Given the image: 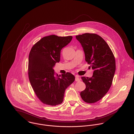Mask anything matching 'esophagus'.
Instances as JSON below:
<instances>
[{"instance_id":"34e87169","label":"esophagus","mask_w":134,"mask_h":134,"mask_svg":"<svg viewBox=\"0 0 134 134\" xmlns=\"http://www.w3.org/2000/svg\"><path fill=\"white\" fill-rule=\"evenodd\" d=\"M80 80V79L79 76L76 75V76H75V81H79Z\"/></svg>"}]
</instances>
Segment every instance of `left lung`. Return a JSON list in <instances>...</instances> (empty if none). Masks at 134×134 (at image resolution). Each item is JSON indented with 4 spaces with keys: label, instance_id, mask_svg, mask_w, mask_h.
Wrapping results in <instances>:
<instances>
[{
    "label": "left lung",
    "instance_id": "1",
    "mask_svg": "<svg viewBox=\"0 0 134 134\" xmlns=\"http://www.w3.org/2000/svg\"><path fill=\"white\" fill-rule=\"evenodd\" d=\"M76 38L83 48L86 61L94 71L91 77H81L86 88L80 94L85 102L94 103L104 97L112 85L115 56L106 41L96 34L86 33Z\"/></svg>",
    "mask_w": 134,
    "mask_h": 134
}]
</instances>
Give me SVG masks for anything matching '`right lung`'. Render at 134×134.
<instances>
[{"label":"right lung","instance_id":"obj_1","mask_svg":"<svg viewBox=\"0 0 134 134\" xmlns=\"http://www.w3.org/2000/svg\"><path fill=\"white\" fill-rule=\"evenodd\" d=\"M72 38V36H46L31 49L28 60L29 79L35 94L44 104L56 106L61 104L65 89L75 80V76L69 72L61 77L58 74L55 76L53 69L60 60L61 50Z\"/></svg>","mask_w":134,"mask_h":134}]
</instances>
